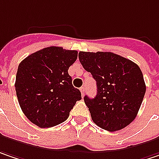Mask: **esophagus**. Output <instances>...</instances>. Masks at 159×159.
<instances>
[{
	"instance_id": "obj_1",
	"label": "esophagus",
	"mask_w": 159,
	"mask_h": 159,
	"mask_svg": "<svg viewBox=\"0 0 159 159\" xmlns=\"http://www.w3.org/2000/svg\"><path fill=\"white\" fill-rule=\"evenodd\" d=\"M80 91H81L82 96H84V93H85V88H84V87H81V88H80Z\"/></svg>"
}]
</instances>
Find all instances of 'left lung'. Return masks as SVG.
I'll use <instances>...</instances> for the list:
<instances>
[{
    "label": "left lung",
    "instance_id": "1",
    "mask_svg": "<svg viewBox=\"0 0 159 159\" xmlns=\"http://www.w3.org/2000/svg\"><path fill=\"white\" fill-rule=\"evenodd\" d=\"M78 57L97 84L96 96L84 98L93 122L108 131L120 130L130 124L146 93L139 66L111 52L80 51Z\"/></svg>",
    "mask_w": 159,
    "mask_h": 159
}]
</instances>
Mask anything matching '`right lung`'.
Wrapping results in <instances>:
<instances>
[{
    "mask_svg": "<svg viewBox=\"0 0 159 159\" xmlns=\"http://www.w3.org/2000/svg\"><path fill=\"white\" fill-rule=\"evenodd\" d=\"M77 54L76 50L48 47L20 63L16 94L25 116L35 125L50 128L64 122L75 102L82 99L68 75Z\"/></svg>",
    "mask_w": 159,
    "mask_h": 159,
    "instance_id": "right-lung-1",
    "label": "right lung"
}]
</instances>
